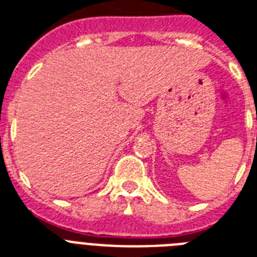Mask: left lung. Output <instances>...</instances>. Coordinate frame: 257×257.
Here are the masks:
<instances>
[{"label": "left lung", "instance_id": "8db88e82", "mask_svg": "<svg viewBox=\"0 0 257 257\" xmlns=\"http://www.w3.org/2000/svg\"><path fill=\"white\" fill-rule=\"evenodd\" d=\"M256 120H257V117H256Z\"/></svg>", "mask_w": 257, "mask_h": 257}]
</instances>
